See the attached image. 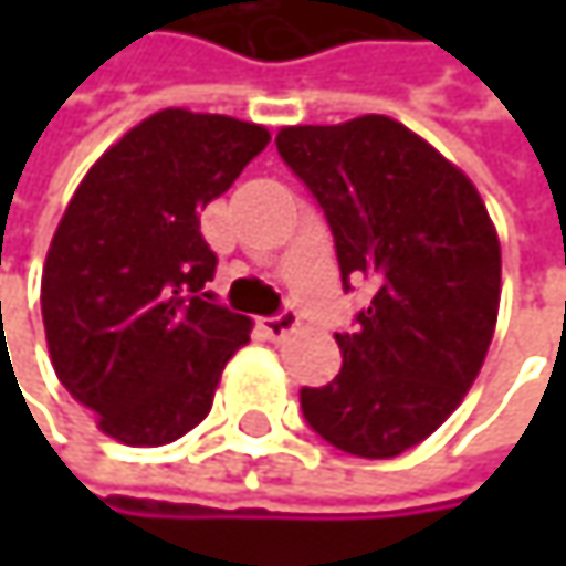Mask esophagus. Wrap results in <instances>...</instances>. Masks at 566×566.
<instances>
[{
    "mask_svg": "<svg viewBox=\"0 0 566 566\" xmlns=\"http://www.w3.org/2000/svg\"><path fill=\"white\" fill-rule=\"evenodd\" d=\"M294 327H297V311H294V307H282L279 314L262 317V331H265L272 340H284Z\"/></svg>",
    "mask_w": 566,
    "mask_h": 566,
    "instance_id": "34e87169",
    "label": "esophagus"
}]
</instances>
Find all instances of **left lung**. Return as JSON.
Instances as JSON below:
<instances>
[{"label":"left lung","mask_w":566,"mask_h":566,"mask_svg":"<svg viewBox=\"0 0 566 566\" xmlns=\"http://www.w3.org/2000/svg\"><path fill=\"white\" fill-rule=\"evenodd\" d=\"M279 154L334 235L344 291L370 287L340 374L301 390L307 426L340 452L394 459L432 436L489 354L502 249L469 176L384 114L284 127Z\"/></svg>","instance_id":"obj_1"}]
</instances>
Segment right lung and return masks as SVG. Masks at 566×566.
<instances>
[{
  "label": "right lung",
  "mask_w": 566,
  "mask_h": 566,
  "mask_svg": "<svg viewBox=\"0 0 566 566\" xmlns=\"http://www.w3.org/2000/svg\"><path fill=\"white\" fill-rule=\"evenodd\" d=\"M222 114L160 111L81 179L57 222L42 317L57 380L127 446H167L212 409L252 321L216 304L199 212L265 147Z\"/></svg>",
  "instance_id": "add662e5"
}]
</instances>
